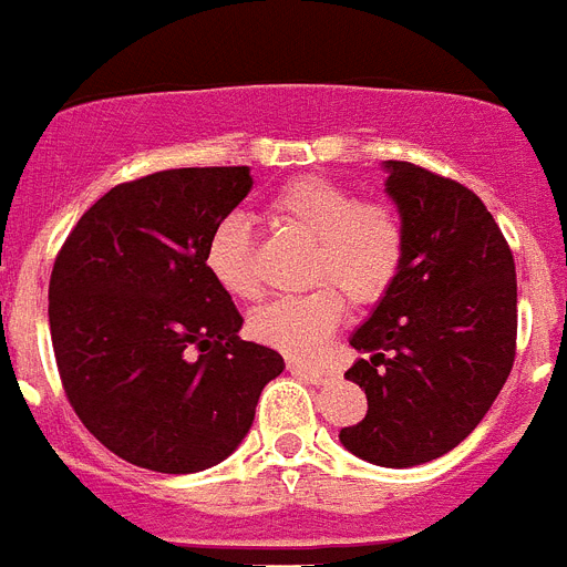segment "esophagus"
I'll use <instances>...</instances> for the list:
<instances>
[{"mask_svg": "<svg viewBox=\"0 0 567 567\" xmlns=\"http://www.w3.org/2000/svg\"><path fill=\"white\" fill-rule=\"evenodd\" d=\"M288 372L299 374V378H308L311 383H322V380L334 378V369H326V365H311L302 363V360H288Z\"/></svg>", "mask_w": 567, "mask_h": 567, "instance_id": "1", "label": "esophagus"}]
</instances>
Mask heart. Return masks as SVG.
I'll use <instances>...</instances> for the list:
<instances>
[{
	"label": "heart",
	"mask_w": 567,
	"mask_h": 567,
	"mask_svg": "<svg viewBox=\"0 0 567 567\" xmlns=\"http://www.w3.org/2000/svg\"><path fill=\"white\" fill-rule=\"evenodd\" d=\"M276 225L311 241L308 282L299 297H282L256 308L247 320L259 342L291 357L326 349L342 317L346 293L357 306H374L401 276L406 256V227L401 213L383 198H357L349 187L322 175H299L276 189L268 202ZM210 276L236 299L259 293L254 241L247 218H221L204 247Z\"/></svg>",
	"instance_id": "obj_1"
}]
</instances>
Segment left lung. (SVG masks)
Masks as SVG:
<instances>
[{
  "instance_id": "left-lung-1",
  "label": "left lung",
  "mask_w": 567,
  "mask_h": 567,
  "mask_svg": "<svg viewBox=\"0 0 567 567\" xmlns=\"http://www.w3.org/2000/svg\"><path fill=\"white\" fill-rule=\"evenodd\" d=\"M386 193L406 227L389 293L357 328L346 378L369 412L342 446L380 467L441 458L482 423L516 360V261L473 189L389 161Z\"/></svg>"
}]
</instances>
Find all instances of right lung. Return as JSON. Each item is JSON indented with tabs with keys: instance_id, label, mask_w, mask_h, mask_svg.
<instances>
[{
	"instance_id": "add662e5",
	"label": "right lung",
	"mask_w": 567,
	"mask_h": 567,
	"mask_svg": "<svg viewBox=\"0 0 567 567\" xmlns=\"http://www.w3.org/2000/svg\"><path fill=\"white\" fill-rule=\"evenodd\" d=\"M250 187L247 166L126 181L56 254L49 326L65 398L135 467L181 475L225 461L282 374L279 351L241 340V313L204 265L210 233Z\"/></svg>"
}]
</instances>
